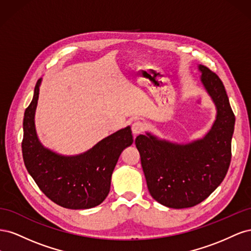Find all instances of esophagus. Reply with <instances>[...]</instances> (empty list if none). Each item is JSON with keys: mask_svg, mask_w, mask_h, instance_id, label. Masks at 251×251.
<instances>
[{"mask_svg": "<svg viewBox=\"0 0 251 251\" xmlns=\"http://www.w3.org/2000/svg\"><path fill=\"white\" fill-rule=\"evenodd\" d=\"M143 130H144V125L141 123V121H135V123L132 125V132L135 136L142 133Z\"/></svg>", "mask_w": 251, "mask_h": 251, "instance_id": "obj_1", "label": "esophagus"}]
</instances>
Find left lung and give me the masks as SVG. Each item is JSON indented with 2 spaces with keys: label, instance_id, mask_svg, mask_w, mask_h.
Wrapping results in <instances>:
<instances>
[{
  "label": "left lung",
  "instance_id": "obj_1",
  "mask_svg": "<svg viewBox=\"0 0 251 251\" xmlns=\"http://www.w3.org/2000/svg\"><path fill=\"white\" fill-rule=\"evenodd\" d=\"M201 81L217 108V117L202 139L177 144L148 133L135 139L149 192L160 204L187 208L201 203L221 184L231 160L234 114L222 80L203 65Z\"/></svg>",
  "mask_w": 251,
  "mask_h": 251
}]
</instances>
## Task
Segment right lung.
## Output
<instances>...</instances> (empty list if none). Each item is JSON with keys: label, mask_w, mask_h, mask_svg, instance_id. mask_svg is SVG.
<instances>
[{"label": "right lung", "mask_w": 251, "mask_h": 251, "mask_svg": "<svg viewBox=\"0 0 251 251\" xmlns=\"http://www.w3.org/2000/svg\"><path fill=\"white\" fill-rule=\"evenodd\" d=\"M42 78L25 111L22 151L28 173L41 191L59 206L87 209L100 205L110 192L111 177L118 158L133 143L130 126L98 142L86 153L62 156L43 147L37 138L34 115Z\"/></svg>", "instance_id": "right-lung-1"}]
</instances>
